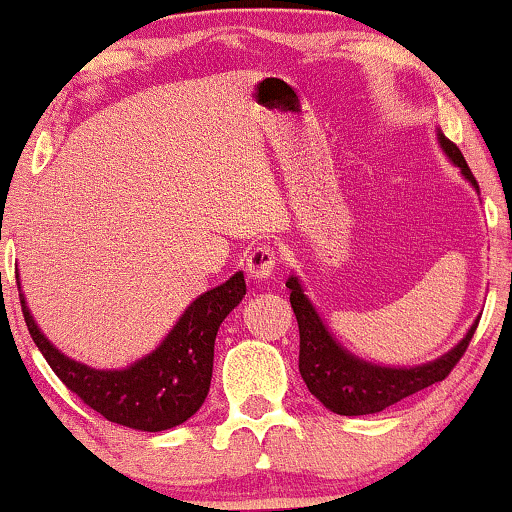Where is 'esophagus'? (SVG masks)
Returning a JSON list of instances; mask_svg holds the SVG:
<instances>
[{
	"instance_id": "34e87169",
	"label": "esophagus",
	"mask_w": 512,
	"mask_h": 512,
	"mask_svg": "<svg viewBox=\"0 0 512 512\" xmlns=\"http://www.w3.org/2000/svg\"><path fill=\"white\" fill-rule=\"evenodd\" d=\"M277 265V251L268 247V244H261L247 256V272L251 279H258V282H265V279L272 277Z\"/></svg>"
}]
</instances>
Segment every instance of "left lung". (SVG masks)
<instances>
[{
  "instance_id": "8db88e82",
  "label": "left lung",
  "mask_w": 512,
  "mask_h": 512,
  "mask_svg": "<svg viewBox=\"0 0 512 512\" xmlns=\"http://www.w3.org/2000/svg\"><path fill=\"white\" fill-rule=\"evenodd\" d=\"M438 142L440 149L447 153V158L471 181L475 191H480L478 181H475L471 167L466 165L464 156H461L459 146L450 142L440 130ZM286 289L291 291V307L298 319L300 331V375H303L307 389L328 410L347 417L382 412L389 405L403 401V398L417 394V391L431 387V384L443 382L452 373V368L457 366L461 356H464L468 342H471L475 328H478V321H475L471 331L466 333V338L457 347L436 361L424 363V366H375V363H368L359 359V356L349 354L347 349H342L340 342H335L333 335L324 326V321L319 319L317 310L312 307L310 298L303 293L298 277L291 275L286 279Z\"/></svg>"
}]
</instances>
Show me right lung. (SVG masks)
Returning a JSON list of instances; mask_svg holds the SVG:
<instances>
[{
	"label": "right lung",
	"mask_w": 512,
	"mask_h": 512,
	"mask_svg": "<svg viewBox=\"0 0 512 512\" xmlns=\"http://www.w3.org/2000/svg\"><path fill=\"white\" fill-rule=\"evenodd\" d=\"M244 293V275L235 272L228 282L195 298L167 338L123 370H95L72 361L39 331L23 293L20 307L34 345L72 394L109 422L156 433L184 424L202 408L212 384L216 333Z\"/></svg>",
	"instance_id": "obj_1"
}]
</instances>
